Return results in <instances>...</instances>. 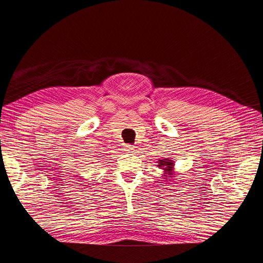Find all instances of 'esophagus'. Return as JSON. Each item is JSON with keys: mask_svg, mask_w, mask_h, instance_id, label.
Masks as SVG:
<instances>
[{"mask_svg": "<svg viewBox=\"0 0 263 263\" xmlns=\"http://www.w3.org/2000/svg\"><path fill=\"white\" fill-rule=\"evenodd\" d=\"M125 151H126V153H133V151H134V146L126 145L125 146Z\"/></svg>", "mask_w": 263, "mask_h": 263, "instance_id": "34e87169", "label": "esophagus"}]
</instances>
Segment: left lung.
<instances>
[{"mask_svg": "<svg viewBox=\"0 0 263 263\" xmlns=\"http://www.w3.org/2000/svg\"><path fill=\"white\" fill-rule=\"evenodd\" d=\"M159 168L164 171V174L162 177L166 178H173V169H174V161L171 160L170 158H164V159H159L158 164Z\"/></svg>", "mask_w": 263, "mask_h": 263, "instance_id": "8db88e82", "label": "left lung"}]
</instances>
